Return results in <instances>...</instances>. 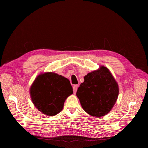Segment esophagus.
<instances>
[{"instance_id":"obj_1","label":"esophagus","mask_w":148,"mask_h":148,"mask_svg":"<svg viewBox=\"0 0 148 148\" xmlns=\"http://www.w3.org/2000/svg\"><path fill=\"white\" fill-rule=\"evenodd\" d=\"M78 85H74L73 86V91H74V93L75 94L77 91V89H78Z\"/></svg>"}]
</instances>
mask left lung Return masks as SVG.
Masks as SVG:
<instances>
[{"instance_id":"1","label":"left lung","mask_w":148,"mask_h":148,"mask_svg":"<svg viewBox=\"0 0 148 148\" xmlns=\"http://www.w3.org/2000/svg\"><path fill=\"white\" fill-rule=\"evenodd\" d=\"M84 78L76 94L82 108L92 116L106 115L114 107L119 95L115 78L108 68L101 66Z\"/></svg>"}]
</instances>
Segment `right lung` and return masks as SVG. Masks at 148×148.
<instances>
[{
    "instance_id": "add662e5",
    "label": "right lung",
    "mask_w": 148,
    "mask_h": 148,
    "mask_svg": "<svg viewBox=\"0 0 148 148\" xmlns=\"http://www.w3.org/2000/svg\"><path fill=\"white\" fill-rule=\"evenodd\" d=\"M73 93L69 79L54 72L40 74L30 88L31 99L36 108L51 116L62 111L65 101Z\"/></svg>"
}]
</instances>
